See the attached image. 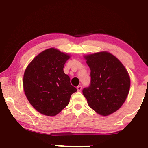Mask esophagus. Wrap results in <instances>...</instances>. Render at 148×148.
<instances>
[{
	"label": "esophagus",
	"mask_w": 148,
	"mask_h": 148,
	"mask_svg": "<svg viewBox=\"0 0 148 148\" xmlns=\"http://www.w3.org/2000/svg\"><path fill=\"white\" fill-rule=\"evenodd\" d=\"M77 90H78V91H81V89H82V86L81 85H79L78 87H77Z\"/></svg>",
	"instance_id": "34e87169"
}]
</instances>
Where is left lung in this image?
I'll use <instances>...</instances> for the list:
<instances>
[{"label": "left lung", "mask_w": 148, "mask_h": 148, "mask_svg": "<svg viewBox=\"0 0 148 148\" xmlns=\"http://www.w3.org/2000/svg\"><path fill=\"white\" fill-rule=\"evenodd\" d=\"M90 69V83L83 89L88 106L108 116L121 107L128 96L130 79L122 63L106 51L85 57Z\"/></svg>", "instance_id": "obj_1"}]
</instances>
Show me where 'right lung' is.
<instances>
[{
	"label": "right lung",
	"instance_id": "1",
	"mask_svg": "<svg viewBox=\"0 0 148 148\" xmlns=\"http://www.w3.org/2000/svg\"><path fill=\"white\" fill-rule=\"evenodd\" d=\"M70 56L54 48L38 55L25 70L23 86L29 103L42 114L53 116L68 105L77 88L63 67Z\"/></svg>",
	"mask_w": 148,
	"mask_h": 148
}]
</instances>
